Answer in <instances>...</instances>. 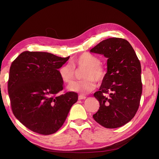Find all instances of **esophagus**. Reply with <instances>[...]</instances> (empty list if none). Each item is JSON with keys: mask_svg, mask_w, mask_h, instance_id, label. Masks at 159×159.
<instances>
[{"mask_svg": "<svg viewBox=\"0 0 159 159\" xmlns=\"http://www.w3.org/2000/svg\"><path fill=\"white\" fill-rule=\"evenodd\" d=\"M85 98H86L85 96H84L83 95H80L78 96V99H80V100H81V99H85Z\"/></svg>", "mask_w": 159, "mask_h": 159, "instance_id": "esophagus-1", "label": "esophagus"}]
</instances>
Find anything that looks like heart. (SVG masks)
Returning <instances> with one entry per match:
<instances>
[{"instance_id":"1","label":"heart","mask_w":159,"mask_h":159,"mask_svg":"<svg viewBox=\"0 0 159 159\" xmlns=\"http://www.w3.org/2000/svg\"><path fill=\"white\" fill-rule=\"evenodd\" d=\"M100 62L99 57L88 53H83L76 57L72 60V65L75 68H85L83 74V78L85 80L73 81L68 85V89L81 94H87L92 91L95 88L94 80L101 83L106 75V72ZM70 64H66L59 69L60 78L64 83H70L74 80L75 69Z\"/></svg>"}]
</instances>
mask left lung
Returning a JSON list of instances; mask_svg holds the SVG:
<instances>
[{
  "label": "left lung",
  "instance_id": "obj_1",
  "mask_svg": "<svg viewBox=\"0 0 159 159\" xmlns=\"http://www.w3.org/2000/svg\"><path fill=\"white\" fill-rule=\"evenodd\" d=\"M90 52L102 54L107 58L105 79L99 91L93 94L100 107L93 117L105 128L121 127L134 117L140 103V61L130 43L119 38L103 40Z\"/></svg>",
  "mask_w": 159,
  "mask_h": 159
}]
</instances>
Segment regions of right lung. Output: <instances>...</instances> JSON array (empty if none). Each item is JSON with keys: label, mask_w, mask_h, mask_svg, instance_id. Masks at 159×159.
<instances>
[{"label": "right lung", "mask_w": 159, "mask_h": 159, "mask_svg": "<svg viewBox=\"0 0 159 159\" xmlns=\"http://www.w3.org/2000/svg\"><path fill=\"white\" fill-rule=\"evenodd\" d=\"M69 58L26 51L12 63L8 81L12 110L31 131L44 135L56 133L78 101V93L73 91L58 93L64 88L58 69Z\"/></svg>", "instance_id": "1"}]
</instances>
